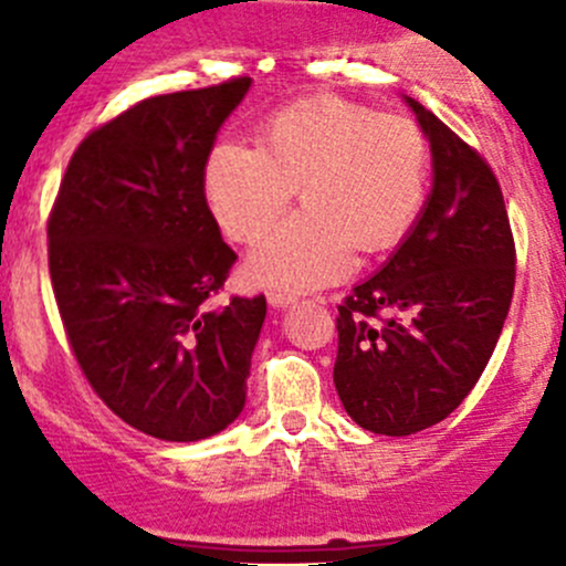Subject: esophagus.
<instances>
[{"label": "esophagus", "instance_id": "esophagus-1", "mask_svg": "<svg viewBox=\"0 0 566 566\" xmlns=\"http://www.w3.org/2000/svg\"><path fill=\"white\" fill-rule=\"evenodd\" d=\"M293 301H295V295L282 293V290H271V293H268V304L271 306H290Z\"/></svg>", "mask_w": 566, "mask_h": 566}]
</instances>
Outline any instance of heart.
Here are the masks:
<instances>
[{
  "label": "heart",
  "mask_w": 566,
  "mask_h": 566,
  "mask_svg": "<svg viewBox=\"0 0 566 566\" xmlns=\"http://www.w3.org/2000/svg\"><path fill=\"white\" fill-rule=\"evenodd\" d=\"M430 164V139L410 117L317 95L268 114L256 147L219 142L202 191L238 243L273 230L298 191L304 210L249 256L254 282L295 293L345 276L353 249H397L427 202Z\"/></svg>",
  "instance_id": "obj_1"
}]
</instances>
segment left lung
I'll use <instances>...</instances> for the list:
<instances>
[{
  "mask_svg": "<svg viewBox=\"0 0 566 566\" xmlns=\"http://www.w3.org/2000/svg\"><path fill=\"white\" fill-rule=\"evenodd\" d=\"M430 136L432 193L394 256L339 304L334 386L378 436L447 419L495 350L512 293L515 238L499 177L447 123L408 101Z\"/></svg>",
  "mask_w": 566,
  "mask_h": 566,
  "instance_id": "left-lung-1",
  "label": "left lung"
}]
</instances>
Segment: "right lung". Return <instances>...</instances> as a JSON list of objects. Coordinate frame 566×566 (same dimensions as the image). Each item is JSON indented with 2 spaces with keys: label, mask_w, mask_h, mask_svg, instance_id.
<instances>
[{
  "label": "right lung",
  "mask_w": 566,
  "mask_h": 566,
  "mask_svg": "<svg viewBox=\"0 0 566 566\" xmlns=\"http://www.w3.org/2000/svg\"><path fill=\"white\" fill-rule=\"evenodd\" d=\"M251 78L156 95L90 130L49 213L67 345L125 424L202 441L238 419L265 295L210 310L238 254L202 191L216 130Z\"/></svg>",
  "instance_id": "1"
}]
</instances>
